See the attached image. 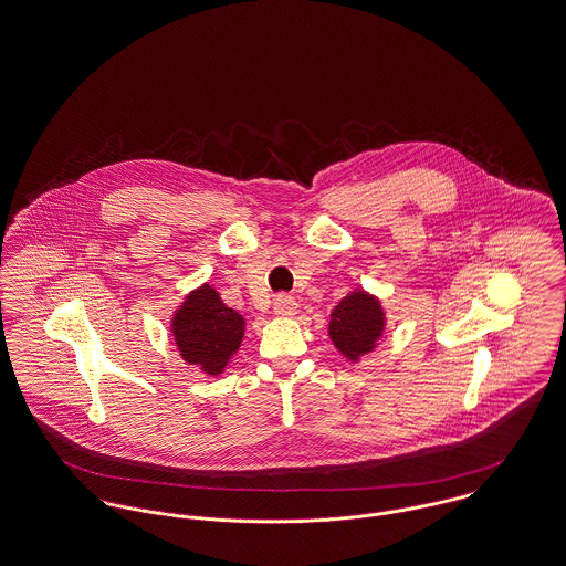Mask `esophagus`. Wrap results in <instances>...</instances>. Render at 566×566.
<instances>
[{
	"label": "esophagus",
	"mask_w": 566,
	"mask_h": 566,
	"mask_svg": "<svg viewBox=\"0 0 566 566\" xmlns=\"http://www.w3.org/2000/svg\"><path fill=\"white\" fill-rule=\"evenodd\" d=\"M273 312L277 316H293L297 312V302L291 295H277V300L273 304Z\"/></svg>",
	"instance_id": "obj_1"
}]
</instances>
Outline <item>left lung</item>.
<instances>
[{
	"instance_id": "left-lung-1",
	"label": "left lung",
	"mask_w": 566,
	"mask_h": 566,
	"mask_svg": "<svg viewBox=\"0 0 566 566\" xmlns=\"http://www.w3.org/2000/svg\"><path fill=\"white\" fill-rule=\"evenodd\" d=\"M384 325L386 318L379 300L364 291H353L334 307L329 336L345 357L357 361L361 355L375 348L384 334Z\"/></svg>"
}]
</instances>
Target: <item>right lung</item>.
Returning <instances> with one entry per match:
<instances>
[{"label": "right lung", "mask_w": 566, "mask_h": 566, "mask_svg": "<svg viewBox=\"0 0 566 566\" xmlns=\"http://www.w3.org/2000/svg\"><path fill=\"white\" fill-rule=\"evenodd\" d=\"M243 316L219 300L205 284L193 291L172 318L176 347L187 364H198L207 375H219L243 340Z\"/></svg>", "instance_id": "right-lung-1"}]
</instances>
